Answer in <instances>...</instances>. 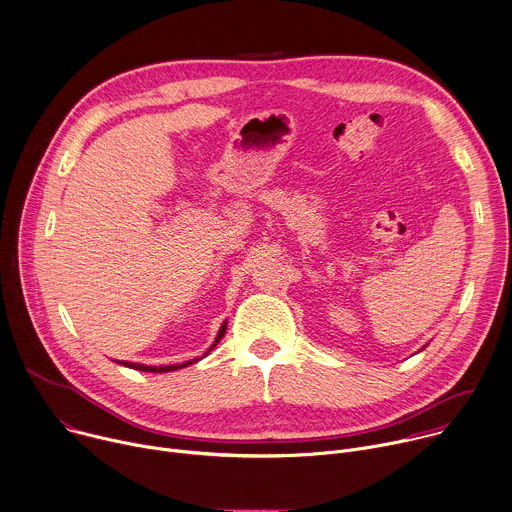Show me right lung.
I'll return each instance as SVG.
<instances>
[{"instance_id":"obj_1","label":"right lung","mask_w":512,"mask_h":512,"mask_svg":"<svg viewBox=\"0 0 512 512\" xmlns=\"http://www.w3.org/2000/svg\"><path fill=\"white\" fill-rule=\"evenodd\" d=\"M226 325L228 323H224L222 325V329H220V333H218V337H216V343L212 345V349L222 341V337H224V333H226ZM210 349V351H212ZM208 351V353H210ZM193 361H185V363H179V365H165V367H151V365H141V363H123V365H127V367H131V369H137V371H149V373H165V371H177V369H183V367H187V365H191Z\"/></svg>"}]
</instances>
